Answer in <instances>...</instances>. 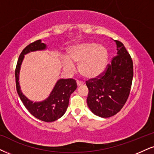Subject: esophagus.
I'll return each instance as SVG.
<instances>
[{
  "mask_svg": "<svg viewBox=\"0 0 154 154\" xmlns=\"http://www.w3.org/2000/svg\"><path fill=\"white\" fill-rule=\"evenodd\" d=\"M76 83H77V86H82V85L83 84V83L82 82V81H79V80L76 81Z\"/></svg>",
  "mask_w": 154,
  "mask_h": 154,
  "instance_id": "esophagus-1",
  "label": "esophagus"
}]
</instances>
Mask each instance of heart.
I'll return each mask as SVG.
<instances>
[{"label": "heart", "mask_w": 154, "mask_h": 154, "mask_svg": "<svg viewBox=\"0 0 154 154\" xmlns=\"http://www.w3.org/2000/svg\"><path fill=\"white\" fill-rule=\"evenodd\" d=\"M68 58L63 60L66 70L73 71L75 64L80 63V71L88 79L96 78L105 71L109 60V52L106 47L95 42L78 43L71 46L68 52Z\"/></svg>", "instance_id": "b5f03b06"}]
</instances>
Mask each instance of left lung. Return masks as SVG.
<instances>
[{
    "mask_svg": "<svg viewBox=\"0 0 154 154\" xmlns=\"http://www.w3.org/2000/svg\"><path fill=\"white\" fill-rule=\"evenodd\" d=\"M116 43V56L105 71L86 81L87 104L95 115L109 118L116 114L125 105L131 88L134 69L131 57L120 41Z\"/></svg>",
    "mask_w": 154,
    "mask_h": 154,
    "instance_id": "8db88e82",
    "label": "left lung"
}]
</instances>
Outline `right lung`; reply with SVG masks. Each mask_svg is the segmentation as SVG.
I'll list each match as a JSON object with an SVG mask.
<instances>
[{
  "instance_id": "add662e5",
  "label": "right lung",
  "mask_w": 154,
  "mask_h": 154,
  "mask_svg": "<svg viewBox=\"0 0 154 154\" xmlns=\"http://www.w3.org/2000/svg\"><path fill=\"white\" fill-rule=\"evenodd\" d=\"M46 48V45L41 42V40H38L28 45L19 56L15 71V76L17 92L25 107L33 116L39 120L45 122H53L60 119L66 113L69 103L70 96L77 88L75 81L73 79H60L57 81L50 96L46 99L35 103L28 99L23 94L18 81L20 66L25 55L33 51L45 50Z\"/></svg>"
}]
</instances>
